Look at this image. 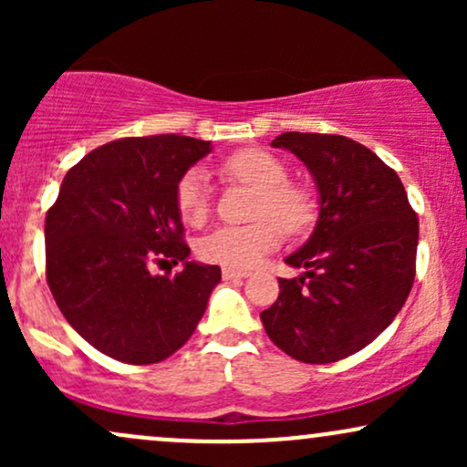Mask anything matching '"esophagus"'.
Masks as SVG:
<instances>
[{"label": "esophagus", "instance_id": "1", "mask_svg": "<svg viewBox=\"0 0 467 467\" xmlns=\"http://www.w3.org/2000/svg\"><path fill=\"white\" fill-rule=\"evenodd\" d=\"M222 276L226 278V281H234V278H245L248 276V272L234 270V267H222Z\"/></svg>", "mask_w": 467, "mask_h": 467}]
</instances>
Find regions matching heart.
Here are the masks:
<instances>
[{
  "label": "heart",
  "instance_id": "1",
  "mask_svg": "<svg viewBox=\"0 0 467 467\" xmlns=\"http://www.w3.org/2000/svg\"><path fill=\"white\" fill-rule=\"evenodd\" d=\"M228 180L256 191L248 226H223L213 230L197 244V254L208 264L223 267H254L265 254L278 248L281 227L289 234L303 233L314 222L316 206L312 195L301 186L289 184L285 164L264 149H241L222 162ZM175 206L182 222L202 226L211 215V189L200 169L182 175L175 186Z\"/></svg>",
  "mask_w": 467,
  "mask_h": 467
}]
</instances>
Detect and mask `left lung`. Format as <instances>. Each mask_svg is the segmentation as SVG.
Returning a JSON list of instances; mask_svg holds the SVG:
<instances>
[{
  "instance_id": "1",
  "label": "left lung",
  "mask_w": 467,
  "mask_h": 467,
  "mask_svg": "<svg viewBox=\"0 0 467 467\" xmlns=\"http://www.w3.org/2000/svg\"><path fill=\"white\" fill-rule=\"evenodd\" d=\"M272 147L307 166L320 213L307 244L285 259L305 272L278 278L261 323L294 360L337 362L373 342L409 298L420 222L398 173L364 144L287 131Z\"/></svg>"
}]
</instances>
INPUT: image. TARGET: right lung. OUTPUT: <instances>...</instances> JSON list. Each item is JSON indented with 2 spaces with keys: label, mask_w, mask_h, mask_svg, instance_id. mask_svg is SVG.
Wrapping results in <instances>:
<instances>
[{
  "label": "right lung",
  "mask_w": 467,
  "mask_h": 467,
  "mask_svg": "<svg viewBox=\"0 0 467 467\" xmlns=\"http://www.w3.org/2000/svg\"><path fill=\"white\" fill-rule=\"evenodd\" d=\"M211 142L162 133L122 138L85 155L63 178L46 217L52 296L94 349L127 364L173 356L192 336L222 281L189 261L175 186ZM153 263H182L175 277Z\"/></svg>",
  "instance_id": "right-lung-1"
}]
</instances>
